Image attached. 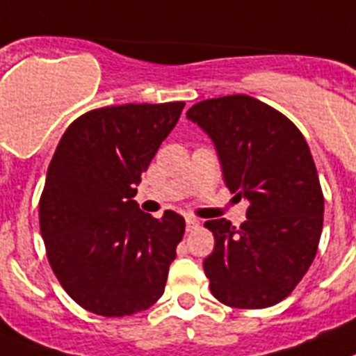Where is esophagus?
Returning a JSON list of instances; mask_svg holds the SVG:
<instances>
[{"mask_svg":"<svg viewBox=\"0 0 356 356\" xmlns=\"http://www.w3.org/2000/svg\"><path fill=\"white\" fill-rule=\"evenodd\" d=\"M185 222H187V233H193V231H195V229H198L200 227V220H196V218H187L185 220Z\"/></svg>","mask_w":356,"mask_h":356,"instance_id":"esophagus-1","label":"esophagus"}]
</instances>
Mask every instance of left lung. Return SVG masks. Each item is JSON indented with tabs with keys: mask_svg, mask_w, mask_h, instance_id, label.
<instances>
[{
	"mask_svg": "<svg viewBox=\"0 0 356 356\" xmlns=\"http://www.w3.org/2000/svg\"><path fill=\"white\" fill-rule=\"evenodd\" d=\"M187 118L213 140L224 181L249 202L248 220L205 222L214 249L204 260L211 293L238 309L284 300L318 249L324 195L302 132L277 108L245 94L200 102Z\"/></svg>",
	"mask_w": 356,
	"mask_h": 356,
	"instance_id": "left-lung-1",
	"label": "left lung"
}]
</instances>
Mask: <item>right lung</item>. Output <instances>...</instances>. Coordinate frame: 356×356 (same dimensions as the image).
Masks as SVG:
<instances>
[{
	"instance_id": "right-lung-1",
	"label": "right lung",
	"mask_w": 356,
	"mask_h": 356,
	"mask_svg": "<svg viewBox=\"0 0 356 356\" xmlns=\"http://www.w3.org/2000/svg\"><path fill=\"white\" fill-rule=\"evenodd\" d=\"M184 105L94 108L56 147L40 198L41 236L56 278L94 315H134L163 295L185 220L175 211L152 218L132 198Z\"/></svg>"
}]
</instances>
